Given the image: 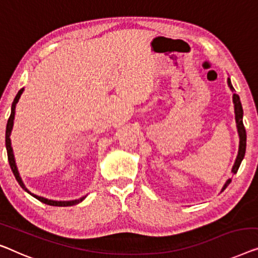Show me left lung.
<instances>
[{
    "mask_svg": "<svg viewBox=\"0 0 258 258\" xmlns=\"http://www.w3.org/2000/svg\"><path fill=\"white\" fill-rule=\"evenodd\" d=\"M227 84H228V87L230 88V91L233 92V103H234L235 122H236L238 138H240V142H238L237 156H236V159H235L233 169H231V173L235 174V173L237 172L238 167H240L242 160H243V158H244L245 147H247V134H245V129H244V125H243V109H242V104H241V101H240V96H238L236 93H235V89L233 87V85H231L230 78H228V79H227ZM230 181H231V178H229L228 180L225 182V185H223L221 192L225 191L227 186L230 184Z\"/></svg>",
    "mask_w": 258,
    "mask_h": 258,
    "instance_id": "obj_1",
    "label": "left lung"
}]
</instances>
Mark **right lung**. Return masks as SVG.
Here are the masks:
<instances>
[{
  "mask_svg": "<svg viewBox=\"0 0 258 258\" xmlns=\"http://www.w3.org/2000/svg\"><path fill=\"white\" fill-rule=\"evenodd\" d=\"M24 88H22L18 91L17 95L15 96L14 99V102L11 104V113H10V117L8 120V123H7V129H6V148H7V154H8V160H9V165L11 167V171H13V173L15 175V178H16V180L18 184L22 188L24 189L25 192H28L30 196H32L33 198H36L37 200H39L40 203L43 204H46V205H50V206H59V207H66V206H73V205H77L83 201L86 197H81L79 199H76V200H67V201H58V200H51V199H47V198H44V197H40V196H37V194H33L29 191V189L25 187L23 180H22L20 172H18V169H17V165H16V162H15V156H14V151H13V147H11V140H10V135H11V130H13V126H14V120H15V113H16V104L18 103V100H20L22 93H23Z\"/></svg>",
  "mask_w": 258,
  "mask_h": 258,
  "instance_id": "1",
  "label": "right lung"
}]
</instances>
